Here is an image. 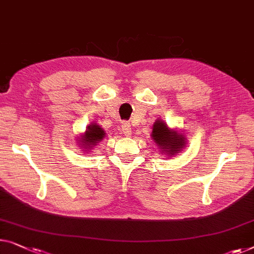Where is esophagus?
<instances>
[{"mask_svg": "<svg viewBox=\"0 0 254 254\" xmlns=\"http://www.w3.org/2000/svg\"><path fill=\"white\" fill-rule=\"evenodd\" d=\"M121 131H123L124 135L130 136L131 128H130L129 123H127V121H125V123H123V125H121Z\"/></svg>", "mask_w": 254, "mask_h": 254, "instance_id": "obj_1", "label": "esophagus"}]
</instances>
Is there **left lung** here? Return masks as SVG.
<instances>
[{"instance_id":"obj_1","label":"left lung","mask_w":254,"mask_h":254,"mask_svg":"<svg viewBox=\"0 0 254 254\" xmlns=\"http://www.w3.org/2000/svg\"><path fill=\"white\" fill-rule=\"evenodd\" d=\"M153 141L159 145L165 153L175 154L186 144L185 137L182 134H178L175 130L168 129L167 125L164 121L157 120L153 124L152 130Z\"/></svg>"}]
</instances>
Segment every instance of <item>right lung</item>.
Returning <instances> with one entry per match:
<instances>
[{"mask_svg":"<svg viewBox=\"0 0 254 254\" xmlns=\"http://www.w3.org/2000/svg\"><path fill=\"white\" fill-rule=\"evenodd\" d=\"M104 136H105V133L104 130H103V128H101L98 125L94 124L91 125V126H88L86 134H84V136L81 138L82 141L80 142H82L83 146H88L86 149H90L93 148V145L100 142Z\"/></svg>","mask_w":254,"mask_h":254,"instance_id":"right-lung-1","label":"right lung"}]
</instances>
